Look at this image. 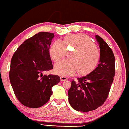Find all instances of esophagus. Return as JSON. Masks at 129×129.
<instances>
[{
	"label": "esophagus",
	"instance_id": "34e87169",
	"mask_svg": "<svg viewBox=\"0 0 129 129\" xmlns=\"http://www.w3.org/2000/svg\"><path fill=\"white\" fill-rule=\"evenodd\" d=\"M60 79H61V81H65V80H67V78L64 76H60Z\"/></svg>",
	"mask_w": 129,
	"mask_h": 129
}]
</instances>
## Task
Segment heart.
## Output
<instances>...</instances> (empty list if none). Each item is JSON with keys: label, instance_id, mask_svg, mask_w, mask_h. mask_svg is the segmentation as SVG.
Masks as SVG:
<instances>
[{"label": "heart", "instance_id": "1", "mask_svg": "<svg viewBox=\"0 0 129 129\" xmlns=\"http://www.w3.org/2000/svg\"><path fill=\"white\" fill-rule=\"evenodd\" d=\"M65 51H72L68 55L70 59L61 61L54 67V72L59 75H72L77 71L79 76H86L95 70L99 62L97 47L89 36L83 33L68 35L61 43L54 42L49 49L50 57L57 62L64 56Z\"/></svg>", "mask_w": 129, "mask_h": 129}]
</instances>
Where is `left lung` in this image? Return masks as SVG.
<instances>
[{"instance_id":"obj_1","label":"left lung","mask_w":129,"mask_h":129,"mask_svg":"<svg viewBox=\"0 0 129 129\" xmlns=\"http://www.w3.org/2000/svg\"><path fill=\"white\" fill-rule=\"evenodd\" d=\"M100 45L99 64L91 73L71 82L68 100L73 108L89 112L101 106L107 99L115 73L113 51L100 36L95 35Z\"/></svg>"}]
</instances>
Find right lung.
<instances>
[{
    "label": "right lung",
    "mask_w": 129,
    "mask_h": 129,
    "mask_svg": "<svg viewBox=\"0 0 129 129\" xmlns=\"http://www.w3.org/2000/svg\"><path fill=\"white\" fill-rule=\"evenodd\" d=\"M54 34L40 32L26 39L11 60L10 81L17 99L29 108L45 105L52 95L53 86L59 83L58 75H43L53 68L49 48Z\"/></svg>",
    "instance_id": "right-lung-1"
}]
</instances>
